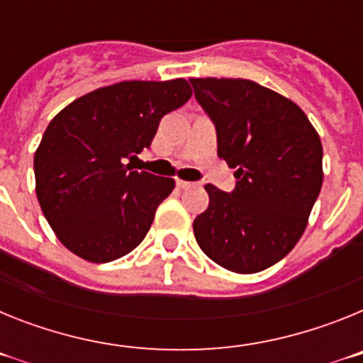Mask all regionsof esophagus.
<instances>
[{"label":"esophagus","mask_w":363,"mask_h":363,"mask_svg":"<svg viewBox=\"0 0 363 363\" xmlns=\"http://www.w3.org/2000/svg\"><path fill=\"white\" fill-rule=\"evenodd\" d=\"M176 185H178L179 189H191L192 185V182H185V179H178V182H176Z\"/></svg>","instance_id":"obj_1"}]
</instances>
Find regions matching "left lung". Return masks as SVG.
I'll return each mask as SVG.
<instances>
[{
	"instance_id": "8db88e82",
	"label": "left lung",
	"mask_w": 363,
	"mask_h": 363,
	"mask_svg": "<svg viewBox=\"0 0 363 363\" xmlns=\"http://www.w3.org/2000/svg\"><path fill=\"white\" fill-rule=\"evenodd\" d=\"M216 127L218 156L236 187L207 184L209 207L192 229L201 251L240 274L280 262L301 238L323 182L322 142L306 112L251 79L191 78Z\"/></svg>"
}]
</instances>
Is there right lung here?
Listing matches in <instances>:
<instances>
[{"label":"right lung","mask_w":363,"mask_h":363,"mask_svg":"<svg viewBox=\"0 0 363 363\" xmlns=\"http://www.w3.org/2000/svg\"><path fill=\"white\" fill-rule=\"evenodd\" d=\"M191 96L184 78L121 82L54 116L34 154L36 196L69 251L107 264L143 242L174 179L133 171L127 162L149 149L160 120Z\"/></svg>","instance_id":"add662e5"}]
</instances>
